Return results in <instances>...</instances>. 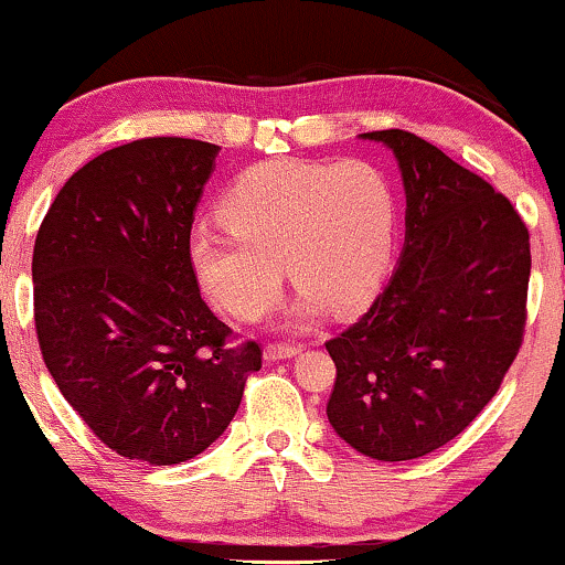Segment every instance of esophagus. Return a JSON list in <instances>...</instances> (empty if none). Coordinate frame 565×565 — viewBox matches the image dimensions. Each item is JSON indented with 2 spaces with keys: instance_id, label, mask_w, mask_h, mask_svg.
Masks as SVG:
<instances>
[{
  "instance_id": "34e87169",
  "label": "esophagus",
  "mask_w": 565,
  "mask_h": 565,
  "mask_svg": "<svg viewBox=\"0 0 565 565\" xmlns=\"http://www.w3.org/2000/svg\"><path fill=\"white\" fill-rule=\"evenodd\" d=\"M299 354V347L297 344H268L266 352H263V356H266V362H278V360H289V356Z\"/></svg>"
}]
</instances>
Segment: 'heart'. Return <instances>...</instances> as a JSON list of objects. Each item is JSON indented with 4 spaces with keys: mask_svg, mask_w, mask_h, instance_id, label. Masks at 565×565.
<instances>
[{
    "mask_svg": "<svg viewBox=\"0 0 565 565\" xmlns=\"http://www.w3.org/2000/svg\"><path fill=\"white\" fill-rule=\"evenodd\" d=\"M226 230L195 232L192 268L205 291L239 320L281 295L284 268L305 291L302 310L349 312L373 295L388 266L396 200L365 161H263L234 177L218 203Z\"/></svg>",
    "mask_w": 565,
    "mask_h": 565,
    "instance_id": "1",
    "label": "heart"
}]
</instances>
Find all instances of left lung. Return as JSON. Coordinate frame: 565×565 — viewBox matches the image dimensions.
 I'll return each instance as SVG.
<instances>
[{"label": "left lung", "mask_w": 565, "mask_h": 565, "mask_svg": "<svg viewBox=\"0 0 565 565\" xmlns=\"http://www.w3.org/2000/svg\"><path fill=\"white\" fill-rule=\"evenodd\" d=\"M396 153L406 239L370 310L326 341L333 430L377 461L446 446L501 388L526 326L530 230L490 182L406 130L365 132Z\"/></svg>", "instance_id": "obj_1"}]
</instances>
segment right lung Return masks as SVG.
<instances>
[{"label":"right lung","mask_w":565,"mask_h":565,"mask_svg":"<svg viewBox=\"0 0 565 565\" xmlns=\"http://www.w3.org/2000/svg\"><path fill=\"white\" fill-rule=\"evenodd\" d=\"M218 146L142 138L77 169L33 247V318L62 396L98 440L153 467L211 446L239 409L258 341L232 344L190 260Z\"/></svg>","instance_id":"add662e5"}]
</instances>
